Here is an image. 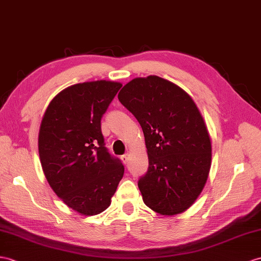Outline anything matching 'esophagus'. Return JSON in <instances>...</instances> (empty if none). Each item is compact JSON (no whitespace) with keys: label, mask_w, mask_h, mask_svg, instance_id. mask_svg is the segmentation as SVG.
Instances as JSON below:
<instances>
[{"label":"esophagus","mask_w":261,"mask_h":261,"mask_svg":"<svg viewBox=\"0 0 261 261\" xmlns=\"http://www.w3.org/2000/svg\"><path fill=\"white\" fill-rule=\"evenodd\" d=\"M120 158H122V161H123L124 164H127V163H128V161H129V154H125Z\"/></svg>","instance_id":"34e87169"}]
</instances>
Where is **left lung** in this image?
I'll list each match as a JSON object with an SVG mask.
<instances>
[{
  "label": "left lung",
  "instance_id": "obj_1",
  "mask_svg": "<svg viewBox=\"0 0 261 261\" xmlns=\"http://www.w3.org/2000/svg\"><path fill=\"white\" fill-rule=\"evenodd\" d=\"M118 99L144 133L149 166L138 188L145 205L164 216L187 211L212 165L211 136L198 107L181 87L156 75L132 80Z\"/></svg>",
  "mask_w": 261,
  "mask_h": 261
}]
</instances>
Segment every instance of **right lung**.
Segmentation results:
<instances>
[{
  "label": "right lung",
  "mask_w": 261,
  "mask_h": 261,
  "mask_svg": "<svg viewBox=\"0 0 261 261\" xmlns=\"http://www.w3.org/2000/svg\"><path fill=\"white\" fill-rule=\"evenodd\" d=\"M122 87L94 81L66 87L49 101L39 132L42 168L53 192L83 216L109 208L124 166L107 151L100 119Z\"/></svg>",
  "instance_id": "add662e5"
}]
</instances>
